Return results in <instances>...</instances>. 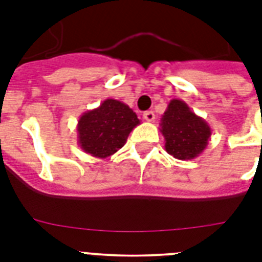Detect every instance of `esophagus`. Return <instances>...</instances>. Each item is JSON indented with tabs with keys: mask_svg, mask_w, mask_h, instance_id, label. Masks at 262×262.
Returning <instances> with one entry per match:
<instances>
[{
	"mask_svg": "<svg viewBox=\"0 0 262 262\" xmlns=\"http://www.w3.org/2000/svg\"><path fill=\"white\" fill-rule=\"evenodd\" d=\"M143 118H144L147 122H154L155 120V113L154 111H145L144 114H143Z\"/></svg>",
	"mask_w": 262,
	"mask_h": 262,
	"instance_id": "1",
	"label": "esophagus"
}]
</instances>
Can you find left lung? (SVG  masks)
I'll use <instances>...</instances> for the list:
<instances>
[{
    "mask_svg": "<svg viewBox=\"0 0 262 262\" xmlns=\"http://www.w3.org/2000/svg\"><path fill=\"white\" fill-rule=\"evenodd\" d=\"M165 151L178 160H193L209 144L211 128L181 99H172L160 120Z\"/></svg>",
    "mask_w": 262,
    "mask_h": 262,
    "instance_id": "left-lung-1",
    "label": "left lung"
}]
</instances>
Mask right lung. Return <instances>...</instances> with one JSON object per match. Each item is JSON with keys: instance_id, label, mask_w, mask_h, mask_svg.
Wrapping results in <instances>:
<instances>
[{"instance_id": "1", "label": "right lung", "mask_w": 262, "mask_h": 262, "mask_svg": "<svg viewBox=\"0 0 262 262\" xmlns=\"http://www.w3.org/2000/svg\"><path fill=\"white\" fill-rule=\"evenodd\" d=\"M138 124L140 120L133 108L118 99L107 98L80 117L78 145L90 156L106 159L126 144L129 133Z\"/></svg>"}]
</instances>
